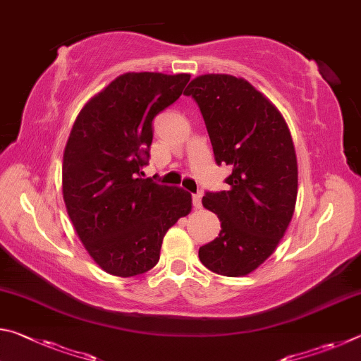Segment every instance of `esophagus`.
<instances>
[{"label": "esophagus", "mask_w": 361, "mask_h": 361, "mask_svg": "<svg viewBox=\"0 0 361 361\" xmlns=\"http://www.w3.org/2000/svg\"><path fill=\"white\" fill-rule=\"evenodd\" d=\"M192 205H194L195 210L202 207V192H195V194H192Z\"/></svg>", "instance_id": "1"}]
</instances>
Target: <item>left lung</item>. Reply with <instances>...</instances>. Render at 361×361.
I'll list each match as a JSON object with an SVG mask.
<instances>
[{"mask_svg": "<svg viewBox=\"0 0 361 361\" xmlns=\"http://www.w3.org/2000/svg\"><path fill=\"white\" fill-rule=\"evenodd\" d=\"M185 95L202 113L216 164L232 167L224 180L229 191H207L202 199L221 231L199 248L200 262L219 276H247L274 253L295 212L291 133L279 109L242 78L199 76Z\"/></svg>", "mask_w": 361, "mask_h": 361, "instance_id": "8db88e82", "label": "left lung"}]
</instances>
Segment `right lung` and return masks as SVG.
I'll return each mask as SVG.
<instances>
[{
  "mask_svg": "<svg viewBox=\"0 0 361 361\" xmlns=\"http://www.w3.org/2000/svg\"><path fill=\"white\" fill-rule=\"evenodd\" d=\"M189 75L126 73L90 99L63 152L66 212L94 261L111 276L154 267L166 232L191 212V194L143 178L152 121L180 99Z\"/></svg>",
  "mask_w": 361,
  "mask_h": 361,
  "instance_id": "right-lung-1",
  "label": "right lung"
}]
</instances>
